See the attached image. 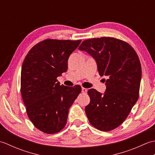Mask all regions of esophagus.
<instances>
[{
	"label": "esophagus",
	"mask_w": 155,
	"mask_h": 155,
	"mask_svg": "<svg viewBox=\"0 0 155 155\" xmlns=\"http://www.w3.org/2000/svg\"><path fill=\"white\" fill-rule=\"evenodd\" d=\"M82 93H84V94H86L87 93V88H83V87L82 88Z\"/></svg>",
	"instance_id": "34e87169"
}]
</instances>
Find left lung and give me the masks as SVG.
Listing matches in <instances>:
<instances>
[{"label": "left lung", "instance_id": "left-lung-1", "mask_svg": "<svg viewBox=\"0 0 155 155\" xmlns=\"http://www.w3.org/2000/svg\"><path fill=\"white\" fill-rule=\"evenodd\" d=\"M93 57L101 76H107L103 94L88 91L90 103L85 113L97 129L110 131L123 123L138 100L141 65L135 51L127 42L111 37L84 41L78 47Z\"/></svg>", "mask_w": 155, "mask_h": 155}]
</instances>
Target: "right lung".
<instances>
[{
  "mask_svg": "<svg viewBox=\"0 0 155 155\" xmlns=\"http://www.w3.org/2000/svg\"><path fill=\"white\" fill-rule=\"evenodd\" d=\"M81 42L47 39L32 47L21 69V94L30 120L43 133L54 134L67 124L68 110L81 87L60 85L57 78L67 71L68 59Z\"/></svg>",
  "mask_w": 155,
  "mask_h": 155,
  "instance_id": "right-lung-1",
  "label": "right lung"
}]
</instances>
